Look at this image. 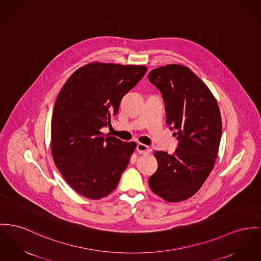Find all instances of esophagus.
Segmentation results:
<instances>
[{"mask_svg": "<svg viewBox=\"0 0 261 261\" xmlns=\"http://www.w3.org/2000/svg\"><path fill=\"white\" fill-rule=\"evenodd\" d=\"M137 150H138V152L140 153V154H148V153H150V151H151L150 147L147 146V145H145V144H143V143H139V144H138Z\"/></svg>", "mask_w": 261, "mask_h": 261, "instance_id": "34e87169", "label": "esophagus"}]
</instances>
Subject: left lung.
<instances>
[{
  "label": "left lung",
  "mask_w": 261,
  "mask_h": 261,
  "mask_svg": "<svg viewBox=\"0 0 261 261\" xmlns=\"http://www.w3.org/2000/svg\"><path fill=\"white\" fill-rule=\"evenodd\" d=\"M148 79L162 93L166 122L179 140L172 154L153 151L158 168L148 184L167 202L185 201L199 191L214 168L222 136L220 108L207 85L184 65L151 70Z\"/></svg>",
  "instance_id": "1"
}]
</instances>
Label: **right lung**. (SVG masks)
I'll return each instance as SVG.
<instances>
[{
  "label": "right lung",
  "mask_w": 261,
  "mask_h": 261,
  "mask_svg": "<svg viewBox=\"0 0 261 261\" xmlns=\"http://www.w3.org/2000/svg\"><path fill=\"white\" fill-rule=\"evenodd\" d=\"M147 71L142 65L92 62L76 70L60 90L51 120L54 163L70 187L99 200L114 191L137 143L104 136L122 97Z\"/></svg>",
  "instance_id": "add662e5"
}]
</instances>
